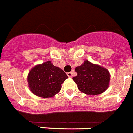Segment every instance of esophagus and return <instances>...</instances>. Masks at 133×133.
Returning a JSON list of instances; mask_svg holds the SVG:
<instances>
[{
  "instance_id": "esophagus-1",
  "label": "esophagus",
  "mask_w": 133,
  "mask_h": 133,
  "mask_svg": "<svg viewBox=\"0 0 133 133\" xmlns=\"http://www.w3.org/2000/svg\"><path fill=\"white\" fill-rule=\"evenodd\" d=\"M66 74H67L69 77H72V76H73V73H72V72H69V73H67Z\"/></svg>"
}]
</instances>
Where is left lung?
<instances>
[{"mask_svg": "<svg viewBox=\"0 0 133 133\" xmlns=\"http://www.w3.org/2000/svg\"><path fill=\"white\" fill-rule=\"evenodd\" d=\"M77 75L73 79L82 92L97 95L104 92L109 87L110 74L107 69L85 60L75 69Z\"/></svg>", "mask_w": 133, "mask_h": 133, "instance_id": "left-lung-1", "label": "left lung"}]
</instances>
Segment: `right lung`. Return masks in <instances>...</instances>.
<instances>
[{
    "mask_svg": "<svg viewBox=\"0 0 133 133\" xmlns=\"http://www.w3.org/2000/svg\"><path fill=\"white\" fill-rule=\"evenodd\" d=\"M68 78L63 70L51 61L34 66L28 75V86L34 94L43 98L54 96L61 90V84Z\"/></svg>",
    "mask_w": 133,
    "mask_h": 133,
    "instance_id": "add662e5",
    "label": "right lung"
}]
</instances>
